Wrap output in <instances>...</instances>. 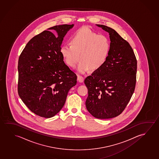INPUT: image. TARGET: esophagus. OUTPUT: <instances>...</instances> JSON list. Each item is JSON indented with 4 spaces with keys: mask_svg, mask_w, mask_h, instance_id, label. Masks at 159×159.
<instances>
[{
    "mask_svg": "<svg viewBox=\"0 0 159 159\" xmlns=\"http://www.w3.org/2000/svg\"><path fill=\"white\" fill-rule=\"evenodd\" d=\"M77 80H78L79 82H83L84 81V77L82 76H80V75H77Z\"/></svg>",
    "mask_w": 159,
    "mask_h": 159,
    "instance_id": "esophagus-1",
    "label": "esophagus"
}]
</instances>
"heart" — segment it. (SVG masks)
I'll return each instance as SVG.
<instances>
[{
    "label": "heart",
    "mask_w": 159,
    "mask_h": 159,
    "mask_svg": "<svg viewBox=\"0 0 159 159\" xmlns=\"http://www.w3.org/2000/svg\"><path fill=\"white\" fill-rule=\"evenodd\" d=\"M71 43L62 46L61 52L68 65L75 67L79 60L77 71L84 73L91 69L96 71L106 63L111 48L108 37L84 26L73 34Z\"/></svg>",
    "instance_id": "heart-1"
}]
</instances>
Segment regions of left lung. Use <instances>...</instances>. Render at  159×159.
I'll return each instance as SVG.
<instances>
[{"mask_svg": "<svg viewBox=\"0 0 159 159\" xmlns=\"http://www.w3.org/2000/svg\"><path fill=\"white\" fill-rule=\"evenodd\" d=\"M97 25L109 33L111 51L104 65L84 80L86 108L96 118H112L123 111L134 92L137 60L131 46L116 31Z\"/></svg>", "mask_w": 159, "mask_h": 159, "instance_id": "8db88e82", "label": "left lung"}]
</instances>
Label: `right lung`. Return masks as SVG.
I'll return each instance as SVG.
<instances>
[{
    "instance_id": "add662e5",
    "label": "right lung",
    "mask_w": 159,
    "mask_h": 159,
    "mask_svg": "<svg viewBox=\"0 0 159 159\" xmlns=\"http://www.w3.org/2000/svg\"><path fill=\"white\" fill-rule=\"evenodd\" d=\"M74 25L54 26L33 37L18 61V91L34 113L51 118L65 103L77 76L64 61L61 52L63 38Z\"/></svg>"
}]
</instances>
